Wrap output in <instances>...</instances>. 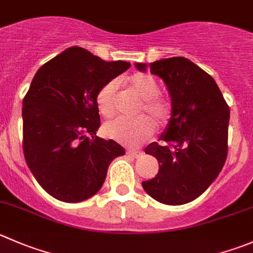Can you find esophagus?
I'll use <instances>...</instances> for the list:
<instances>
[{
    "instance_id": "obj_1",
    "label": "esophagus",
    "mask_w": 253,
    "mask_h": 253,
    "mask_svg": "<svg viewBox=\"0 0 253 253\" xmlns=\"http://www.w3.org/2000/svg\"><path fill=\"white\" fill-rule=\"evenodd\" d=\"M126 154L127 156H131L133 157V158H139V157L142 156V152L141 151H126Z\"/></svg>"
}]
</instances>
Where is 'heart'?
I'll use <instances>...</instances> for the list:
<instances>
[{"instance_id":"1","label":"heart","mask_w":253,"mask_h":253,"mask_svg":"<svg viewBox=\"0 0 253 253\" xmlns=\"http://www.w3.org/2000/svg\"><path fill=\"white\" fill-rule=\"evenodd\" d=\"M121 83L128 87L132 94L142 100L136 115H148L159 125H164L169 121L173 112V105L170 100L158 95V83L153 77L146 73H134ZM116 91L117 84L115 82H110L97 92V109L104 117H112L116 112ZM153 132V124L144 116L133 120L115 119L104 126V133L109 138L129 147L141 144L148 139Z\"/></svg>"}]
</instances>
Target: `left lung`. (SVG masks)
<instances>
[{"mask_svg":"<svg viewBox=\"0 0 253 253\" xmlns=\"http://www.w3.org/2000/svg\"><path fill=\"white\" fill-rule=\"evenodd\" d=\"M138 70L146 65L136 64ZM164 80L173 112L161 143L152 142L146 153L159 163L154 178L142 181L148 195L167 205L193 202L215 180L227 158L230 109L215 80L183 56L149 64Z\"/></svg>","mask_w":253,"mask_h":253,"instance_id":"8db88e82","label":"left lung"}]
</instances>
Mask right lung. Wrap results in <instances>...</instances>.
Wrapping results in <instances>:
<instances>
[{"label":"right lung","instance_id":"obj_1","mask_svg":"<svg viewBox=\"0 0 253 253\" xmlns=\"http://www.w3.org/2000/svg\"><path fill=\"white\" fill-rule=\"evenodd\" d=\"M73 46L42 65L23 99V153L39 185L55 199L79 203L104 184L110 163L124 156L100 138L96 95L129 68Z\"/></svg>","mask_w":253,"mask_h":253}]
</instances>
